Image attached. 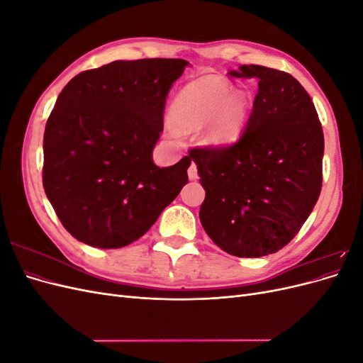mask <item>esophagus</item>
<instances>
[{
    "instance_id": "obj_1",
    "label": "esophagus",
    "mask_w": 363,
    "mask_h": 363,
    "mask_svg": "<svg viewBox=\"0 0 363 363\" xmlns=\"http://www.w3.org/2000/svg\"><path fill=\"white\" fill-rule=\"evenodd\" d=\"M188 175H189L191 180L199 179V169H196V164L194 162L191 163V167L188 168Z\"/></svg>"
}]
</instances>
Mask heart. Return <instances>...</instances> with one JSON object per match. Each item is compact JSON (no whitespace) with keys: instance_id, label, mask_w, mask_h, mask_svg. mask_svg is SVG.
Masks as SVG:
<instances>
[{"instance_id":"heart-1","label":"heart","mask_w":363,"mask_h":363,"mask_svg":"<svg viewBox=\"0 0 363 363\" xmlns=\"http://www.w3.org/2000/svg\"><path fill=\"white\" fill-rule=\"evenodd\" d=\"M248 111L250 98L245 92L235 91L232 82L221 75H204L175 95L169 118L177 128H200V144L224 147L242 133Z\"/></svg>"}]
</instances>
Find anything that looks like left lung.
<instances>
[{
	"instance_id": "1",
	"label": "left lung",
	"mask_w": 363,
	"mask_h": 363,
	"mask_svg": "<svg viewBox=\"0 0 363 363\" xmlns=\"http://www.w3.org/2000/svg\"><path fill=\"white\" fill-rule=\"evenodd\" d=\"M228 74L257 79L259 89L239 140L189 150L206 191L200 221L228 255L262 257L288 245L313 211L324 135L312 98L291 74L260 65Z\"/></svg>"
}]
</instances>
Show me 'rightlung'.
Listing matches in <instances>:
<instances>
[{
	"label": "right lung",
	"instance_id": "add662e5",
	"mask_svg": "<svg viewBox=\"0 0 363 363\" xmlns=\"http://www.w3.org/2000/svg\"><path fill=\"white\" fill-rule=\"evenodd\" d=\"M183 59L116 60L63 87L43 133L42 183L83 244L121 248L144 236L188 183L191 157L159 168L152 148Z\"/></svg>",
	"mask_w": 363,
	"mask_h": 363
}]
</instances>
